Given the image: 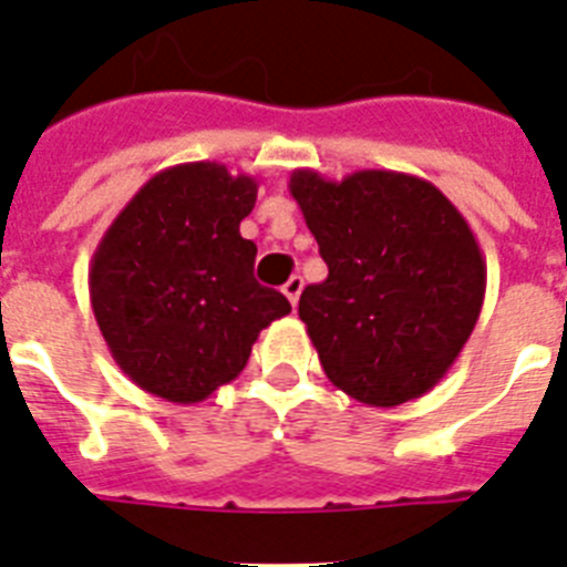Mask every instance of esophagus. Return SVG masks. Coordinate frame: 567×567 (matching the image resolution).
<instances>
[{
  "label": "esophagus",
  "mask_w": 567,
  "mask_h": 567,
  "mask_svg": "<svg viewBox=\"0 0 567 567\" xmlns=\"http://www.w3.org/2000/svg\"><path fill=\"white\" fill-rule=\"evenodd\" d=\"M282 293H285V297H288V300H291V306H297V302H300V293H302V279H300V276H291V279H288V282L282 285Z\"/></svg>",
  "instance_id": "obj_1"
}]
</instances>
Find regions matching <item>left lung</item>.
Instances as JSON below:
<instances>
[{
    "instance_id": "1",
    "label": "left lung",
    "mask_w": 567,
    "mask_h": 567,
    "mask_svg": "<svg viewBox=\"0 0 567 567\" xmlns=\"http://www.w3.org/2000/svg\"><path fill=\"white\" fill-rule=\"evenodd\" d=\"M291 196L329 276L306 285L300 320L329 382L364 405L409 403L453 368L485 297V261L432 182L355 171L291 173Z\"/></svg>"
}]
</instances>
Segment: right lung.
Instances as JSON below:
<instances>
[{
	"instance_id": "add662e5",
	"label": "right lung",
	"mask_w": 567,
	"mask_h": 567,
	"mask_svg": "<svg viewBox=\"0 0 567 567\" xmlns=\"http://www.w3.org/2000/svg\"><path fill=\"white\" fill-rule=\"evenodd\" d=\"M258 182L217 162L155 173L93 252V318L114 362L146 394L190 405L231 382L261 329L291 311L256 282L240 238Z\"/></svg>"
}]
</instances>
